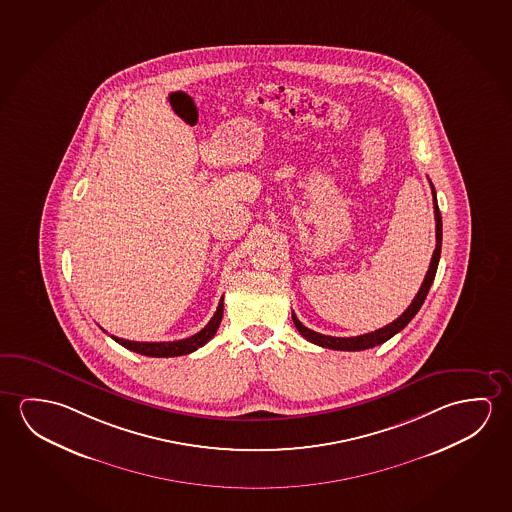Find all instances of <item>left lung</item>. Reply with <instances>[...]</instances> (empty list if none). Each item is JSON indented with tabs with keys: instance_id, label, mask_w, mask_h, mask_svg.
Masks as SVG:
<instances>
[{
	"instance_id": "obj_1",
	"label": "left lung",
	"mask_w": 512,
	"mask_h": 512,
	"mask_svg": "<svg viewBox=\"0 0 512 512\" xmlns=\"http://www.w3.org/2000/svg\"><path fill=\"white\" fill-rule=\"evenodd\" d=\"M431 188H433L434 220H436V248H434L433 259H431V264H429V269H427L424 282L420 285V291L417 292L415 299L411 301V305L395 319L394 323L386 324L385 328H379V330L370 331V333L358 335V337H330V335H321V333L307 328L305 324L299 323L298 317L292 312V323H294L299 333L308 342L317 344V346L328 347V349H337V351H363V349L379 346V344H383L386 340L392 339L395 333L404 330L408 326L409 321L417 315L420 307L424 305L427 292H429L431 285H433L441 255V214L440 209H438V200H436V191H434L433 184H431Z\"/></svg>"
}]
</instances>
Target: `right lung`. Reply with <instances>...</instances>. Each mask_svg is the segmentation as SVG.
I'll use <instances>...</instances> for the list:
<instances>
[{
  "mask_svg": "<svg viewBox=\"0 0 512 512\" xmlns=\"http://www.w3.org/2000/svg\"><path fill=\"white\" fill-rule=\"evenodd\" d=\"M221 317H223V298L220 299V305L216 308L213 319L205 324L202 330L195 333V335H191L188 339L173 340V342H134V340L118 339V337H113V335H111V339L118 342L120 346L129 349V351L152 356V358L182 356V354L197 351L198 347L205 346L209 340L213 339L218 326H220Z\"/></svg>",
  "mask_w": 512,
  "mask_h": 512,
  "instance_id": "add662e5",
  "label": "right lung"
}]
</instances>
